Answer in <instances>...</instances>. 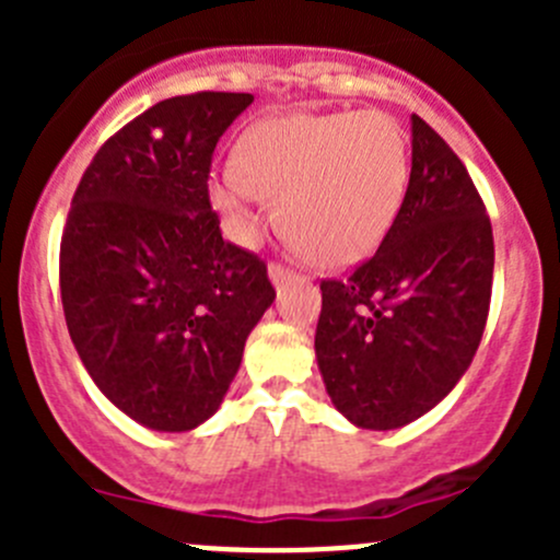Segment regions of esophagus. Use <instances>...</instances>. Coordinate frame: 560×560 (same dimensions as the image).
<instances>
[{
	"label": "esophagus",
	"mask_w": 560,
	"mask_h": 560,
	"mask_svg": "<svg viewBox=\"0 0 560 560\" xmlns=\"http://www.w3.org/2000/svg\"><path fill=\"white\" fill-rule=\"evenodd\" d=\"M268 273H270V281H273V284H284V281L295 279V273H292L290 268H284L281 262H270Z\"/></svg>",
	"instance_id": "obj_1"
}]
</instances>
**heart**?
<instances>
[{"instance_id":"obj_1","label":"heart","mask_w":560,"mask_h":560,"mask_svg":"<svg viewBox=\"0 0 560 560\" xmlns=\"http://www.w3.org/2000/svg\"><path fill=\"white\" fill-rule=\"evenodd\" d=\"M409 186V138L382 110L292 113L248 132L211 175L230 235L257 238L268 195L287 238L325 268L358 265L385 241Z\"/></svg>"}]
</instances>
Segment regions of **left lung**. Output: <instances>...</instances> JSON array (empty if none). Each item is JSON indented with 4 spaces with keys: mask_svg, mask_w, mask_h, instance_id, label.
<instances>
[{
    "mask_svg": "<svg viewBox=\"0 0 560 560\" xmlns=\"http://www.w3.org/2000/svg\"><path fill=\"white\" fill-rule=\"evenodd\" d=\"M319 290L316 363L354 425L417 420L471 365L490 312L493 228L466 165L420 116L393 228L376 254Z\"/></svg>",
    "mask_w": 560,
    "mask_h": 560,
    "instance_id": "left-lung-1",
    "label": "left lung"
}]
</instances>
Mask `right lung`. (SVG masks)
Returning a JSON list of instances; mask_svg holds the SVG:
<instances>
[{
    "label": "right lung",
    "instance_id": "add662e5",
    "mask_svg": "<svg viewBox=\"0 0 560 560\" xmlns=\"http://www.w3.org/2000/svg\"><path fill=\"white\" fill-rule=\"evenodd\" d=\"M252 94L162 100L100 145L67 213L59 287L94 385L154 431H191L222 404L276 290L222 238L213 149Z\"/></svg>",
    "mask_w": 560,
    "mask_h": 560
}]
</instances>
